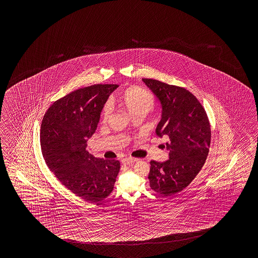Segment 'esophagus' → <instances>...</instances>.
Instances as JSON below:
<instances>
[{"label":"esophagus","mask_w":258,"mask_h":258,"mask_svg":"<svg viewBox=\"0 0 258 258\" xmlns=\"http://www.w3.org/2000/svg\"><path fill=\"white\" fill-rule=\"evenodd\" d=\"M139 159H136V158H124V159H121V163L122 164L126 165V164H131V163H135V162H137L138 161Z\"/></svg>","instance_id":"obj_1"}]
</instances>
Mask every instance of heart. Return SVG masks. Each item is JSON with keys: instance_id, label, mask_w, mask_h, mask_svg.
Returning a JSON list of instances; mask_svg holds the SVG:
<instances>
[{"instance_id": "1", "label": "heart", "mask_w": 258, "mask_h": 258, "mask_svg": "<svg viewBox=\"0 0 258 258\" xmlns=\"http://www.w3.org/2000/svg\"><path fill=\"white\" fill-rule=\"evenodd\" d=\"M118 102L130 113V115L136 114H145L153 110V96L147 90L140 88H133L121 94L117 99ZM112 112V105L107 102L102 110V119L107 121Z\"/></svg>"}]
</instances>
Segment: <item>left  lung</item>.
Listing matches in <instances>:
<instances>
[{
    "mask_svg": "<svg viewBox=\"0 0 258 258\" xmlns=\"http://www.w3.org/2000/svg\"><path fill=\"white\" fill-rule=\"evenodd\" d=\"M161 107L156 135L169 142V159L150 161L148 180L155 192L170 197L188 186L202 169L209 155L211 130L198 99L185 88L144 78Z\"/></svg>",
    "mask_w": 258,
    "mask_h": 258,
    "instance_id": "obj_1",
    "label": "left lung"
}]
</instances>
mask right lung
I'll return each instance as SVG.
<instances>
[{"mask_svg": "<svg viewBox=\"0 0 258 258\" xmlns=\"http://www.w3.org/2000/svg\"><path fill=\"white\" fill-rule=\"evenodd\" d=\"M118 85H94L58 99L45 113L40 146L46 164L71 192L97 203L112 192L120 162L87 150L106 101Z\"/></svg>", "mask_w": 258, "mask_h": 258, "instance_id": "right-lung-1", "label": "right lung"}]
</instances>
